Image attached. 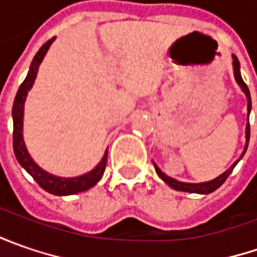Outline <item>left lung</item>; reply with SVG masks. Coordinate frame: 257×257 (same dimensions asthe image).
<instances>
[{
	"label": "left lung",
	"instance_id": "1",
	"mask_svg": "<svg viewBox=\"0 0 257 257\" xmlns=\"http://www.w3.org/2000/svg\"><path fill=\"white\" fill-rule=\"evenodd\" d=\"M233 74H234V80H236V83L239 84L240 87V90H242L244 95H246V98H247V118H249V114H250V110H252V100H250V93H249V88H247V85L244 84V81H243L242 75H240V63H239V60H237V57L233 54ZM246 143H244V149H243V153L240 154V157L234 162V163L226 170V172H223L220 176H217L216 179H213V180H209V182H203V183H186V182H179V180H176V179H173V177H169L166 173H163L160 169H159V166L154 163V169H156V173L159 174V177L163 180L167 186H170L172 189L174 190H179V192H187V193H197V194H209V193L214 192V190H217L220 186H222L223 183L226 182V179L229 177V174L233 172V169L236 167V164L239 163L240 160H242V157L246 153V150H247V146H249V139H250V125H249V121L246 123Z\"/></svg>",
	"mask_w": 257,
	"mask_h": 257
}]
</instances>
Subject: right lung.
Instances as JSON below:
<instances>
[{"mask_svg":"<svg viewBox=\"0 0 257 257\" xmlns=\"http://www.w3.org/2000/svg\"><path fill=\"white\" fill-rule=\"evenodd\" d=\"M55 37L51 40H48L35 54L34 60L31 61L28 74L23 81V84L20 85L17 95H15L14 105H13V123H14V133H13V146H14V153L18 163L21 164L25 169V172L28 173L35 182L38 183L45 192L55 194V196H70V194H77V193L85 192L88 189H91L97 183L100 182L104 170H105V164H107V152L108 149H105L104 156L98 164L94 167L93 170L74 176V177H61V176H55L53 173H48L43 167H40L38 164L33 160V157L30 156L27 147H25L24 136H23V127H24V104L27 100L28 91L33 88L37 73L40 64L43 63L45 54L48 51V48L54 43Z\"/></svg>","mask_w":257,"mask_h":257,"instance_id":"add662e5","label":"right lung"}]
</instances>
